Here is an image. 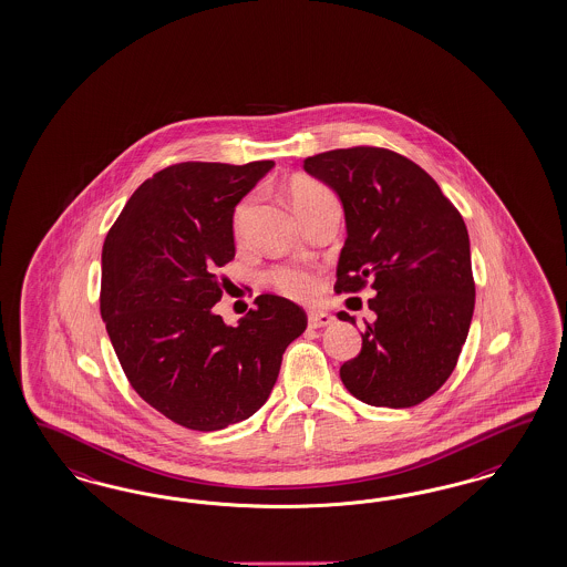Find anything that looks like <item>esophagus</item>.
I'll return each mask as SVG.
<instances>
[{"label":"esophagus","instance_id":"1","mask_svg":"<svg viewBox=\"0 0 567 567\" xmlns=\"http://www.w3.org/2000/svg\"><path fill=\"white\" fill-rule=\"evenodd\" d=\"M308 322L311 328L328 327L332 322V316L327 313V311H322V309H313V311L308 313Z\"/></svg>","mask_w":567,"mask_h":567}]
</instances>
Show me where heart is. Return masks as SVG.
<instances>
[{
    "label": "heart",
    "instance_id": "b5f03b06",
    "mask_svg": "<svg viewBox=\"0 0 567 567\" xmlns=\"http://www.w3.org/2000/svg\"><path fill=\"white\" fill-rule=\"evenodd\" d=\"M287 197L291 202L292 209L297 212V216L301 220L309 218L311 214L324 209V207H339V199L334 195V190L330 189L324 183H320L318 178L311 176H295L287 183ZM249 212V199L240 202L235 214H233V230L235 237H240L243 224ZM268 280L275 287L276 291L292 297V299H309L313 297L318 287H320V278L316 270H309L303 266H276L268 272Z\"/></svg>",
    "mask_w": 567,
    "mask_h": 567
}]
</instances>
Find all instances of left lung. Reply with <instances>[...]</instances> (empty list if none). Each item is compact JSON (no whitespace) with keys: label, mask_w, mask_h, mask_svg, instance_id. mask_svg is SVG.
<instances>
[{"label":"left lung","mask_w":567,"mask_h":567,"mask_svg":"<svg viewBox=\"0 0 567 567\" xmlns=\"http://www.w3.org/2000/svg\"><path fill=\"white\" fill-rule=\"evenodd\" d=\"M303 168L343 202L334 291H377L341 380L368 405L413 408L445 384L467 339L476 285L464 218L429 172L384 147L332 150ZM339 318L355 324L347 311Z\"/></svg>","instance_id":"left-lung-1"}]
</instances>
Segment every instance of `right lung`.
<instances>
[{"mask_svg": "<svg viewBox=\"0 0 567 567\" xmlns=\"http://www.w3.org/2000/svg\"><path fill=\"white\" fill-rule=\"evenodd\" d=\"M275 166L181 162L138 187L103 240L105 330L137 395L174 424L223 430L258 412L306 311L264 292L237 327L214 313L235 258L233 214Z\"/></svg>", "mask_w": 567, "mask_h": 567, "instance_id": "obj_1", "label": "right lung"}]
</instances>
